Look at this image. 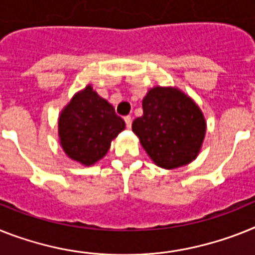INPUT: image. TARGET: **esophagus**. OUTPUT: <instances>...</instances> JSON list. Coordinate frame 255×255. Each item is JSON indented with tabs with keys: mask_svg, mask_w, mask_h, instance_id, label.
<instances>
[{
	"mask_svg": "<svg viewBox=\"0 0 255 255\" xmlns=\"http://www.w3.org/2000/svg\"><path fill=\"white\" fill-rule=\"evenodd\" d=\"M124 122H126V126H127V128L129 129L132 126V118L131 117H124Z\"/></svg>",
	"mask_w": 255,
	"mask_h": 255,
	"instance_id": "34e87169",
	"label": "esophagus"
}]
</instances>
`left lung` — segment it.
<instances>
[{
  "mask_svg": "<svg viewBox=\"0 0 255 255\" xmlns=\"http://www.w3.org/2000/svg\"><path fill=\"white\" fill-rule=\"evenodd\" d=\"M132 131L158 167L174 170L194 160L206 134L200 106L175 87H154L142 100Z\"/></svg>",
  "mask_w": 255,
  "mask_h": 255,
  "instance_id": "obj_1",
  "label": "left lung"
}]
</instances>
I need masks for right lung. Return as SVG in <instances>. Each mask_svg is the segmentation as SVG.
Masks as SVG:
<instances>
[{
    "mask_svg": "<svg viewBox=\"0 0 255 255\" xmlns=\"http://www.w3.org/2000/svg\"><path fill=\"white\" fill-rule=\"evenodd\" d=\"M126 128L113 105L88 84L75 93L58 118L59 144L68 158L92 166L106 155L111 141Z\"/></svg>",
    "mask_w": 255,
    "mask_h": 255,
    "instance_id": "right-lung-1",
    "label": "right lung"
}]
</instances>
